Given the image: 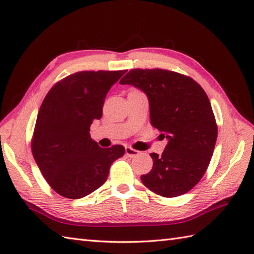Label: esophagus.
Wrapping results in <instances>:
<instances>
[{
  "instance_id": "1",
  "label": "esophagus",
  "mask_w": 254,
  "mask_h": 254,
  "mask_svg": "<svg viewBox=\"0 0 254 254\" xmlns=\"http://www.w3.org/2000/svg\"><path fill=\"white\" fill-rule=\"evenodd\" d=\"M126 154L128 156V157H136V156L141 154V152H138V150L132 148L131 146H127L126 147Z\"/></svg>"
}]
</instances>
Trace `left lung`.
<instances>
[{
	"instance_id": "8db88e82",
	"label": "left lung",
	"mask_w": 254,
	"mask_h": 254,
	"mask_svg": "<svg viewBox=\"0 0 254 254\" xmlns=\"http://www.w3.org/2000/svg\"><path fill=\"white\" fill-rule=\"evenodd\" d=\"M120 84L147 95L150 123L169 141L160 156L150 154L153 169L141 176L144 186L164 197L189 192L206 172L217 139L206 93L190 76L161 68H133Z\"/></svg>"
}]
</instances>
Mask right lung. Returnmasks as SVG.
<instances>
[{"instance_id":"1","label":"right lung","mask_w":254,"mask_h":254,"mask_svg":"<svg viewBox=\"0 0 254 254\" xmlns=\"http://www.w3.org/2000/svg\"><path fill=\"white\" fill-rule=\"evenodd\" d=\"M123 71H82L52 86L38 112L31 152L42 176L60 195L82 198L107 181L111 164L126 148H101L89 135L102 117L111 86Z\"/></svg>"}]
</instances>
